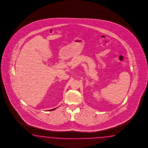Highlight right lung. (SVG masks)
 <instances>
[{
  "mask_svg": "<svg viewBox=\"0 0 148 148\" xmlns=\"http://www.w3.org/2000/svg\"><path fill=\"white\" fill-rule=\"evenodd\" d=\"M56 108H54V109H53V110H49L50 111H53V110H55Z\"/></svg>",
  "mask_w": 148,
  "mask_h": 148,
  "instance_id": "right-lung-1",
  "label": "right lung"
}]
</instances>
